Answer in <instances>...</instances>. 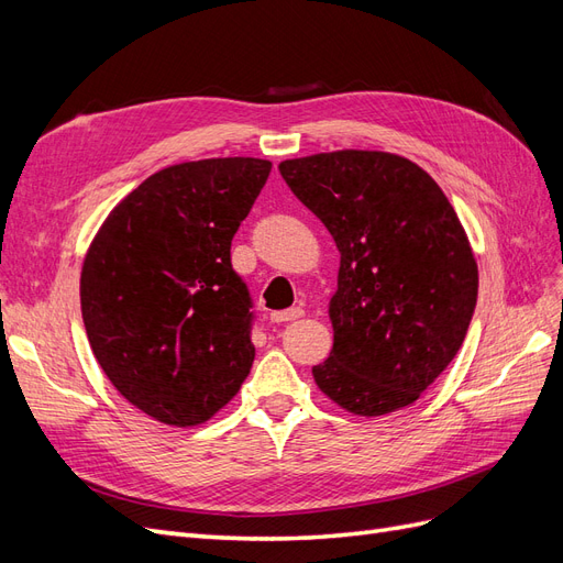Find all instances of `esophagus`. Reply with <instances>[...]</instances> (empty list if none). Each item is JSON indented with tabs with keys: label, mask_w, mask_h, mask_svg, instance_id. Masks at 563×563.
Wrapping results in <instances>:
<instances>
[{
	"label": "esophagus",
	"mask_w": 563,
	"mask_h": 563,
	"mask_svg": "<svg viewBox=\"0 0 563 563\" xmlns=\"http://www.w3.org/2000/svg\"><path fill=\"white\" fill-rule=\"evenodd\" d=\"M302 317V310L300 308H288V310H282V312H272L269 319L275 323H284V321H294V319H300Z\"/></svg>",
	"instance_id": "1"
}]
</instances>
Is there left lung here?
Listing matches in <instances>:
<instances>
[{
  "mask_svg": "<svg viewBox=\"0 0 563 563\" xmlns=\"http://www.w3.org/2000/svg\"><path fill=\"white\" fill-rule=\"evenodd\" d=\"M279 174L340 251L333 350L319 389L354 416L411 406L467 335L479 269L446 195L411 159L338 150Z\"/></svg>",
  "mask_w": 563,
  "mask_h": 563,
  "instance_id": "1",
  "label": "left lung"
}]
</instances>
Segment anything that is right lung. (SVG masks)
Returning <instances> with one entry per match:
<instances>
[{"mask_svg":"<svg viewBox=\"0 0 563 563\" xmlns=\"http://www.w3.org/2000/svg\"><path fill=\"white\" fill-rule=\"evenodd\" d=\"M272 164L185 162L157 172L106 218L81 265V317L100 368L126 401L192 428L246 380L253 302L232 236Z\"/></svg>","mask_w":563,"mask_h":563,"instance_id":"add662e5","label":"right lung"}]
</instances>
